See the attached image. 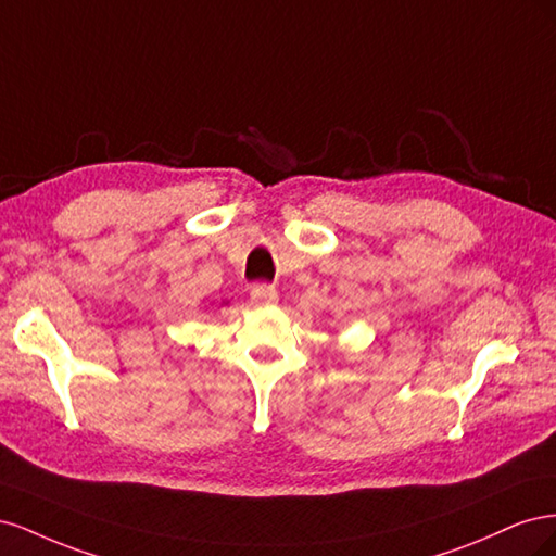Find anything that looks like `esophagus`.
<instances>
[{
  "label": "esophagus",
  "mask_w": 556,
  "mask_h": 556,
  "mask_svg": "<svg viewBox=\"0 0 556 556\" xmlns=\"http://www.w3.org/2000/svg\"><path fill=\"white\" fill-rule=\"evenodd\" d=\"M250 296L260 306H274V304H278V292H276L274 285H264V282L262 285H252Z\"/></svg>",
  "instance_id": "obj_1"
}]
</instances>
